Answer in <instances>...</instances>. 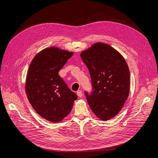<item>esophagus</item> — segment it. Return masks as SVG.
<instances>
[{"label": "esophagus", "instance_id": "esophagus-1", "mask_svg": "<svg viewBox=\"0 0 158 158\" xmlns=\"http://www.w3.org/2000/svg\"><path fill=\"white\" fill-rule=\"evenodd\" d=\"M77 94L79 98H81L82 96V91H80V90H79V91H78L77 92Z\"/></svg>", "mask_w": 158, "mask_h": 158}]
</instances>
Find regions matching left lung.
I'll use <instances>...</instances> for the list:
<instances>
[{
  "label": "left lung",
  "instance_id": "1",
  "mask_svg": "<svg viewBox=\"0 0 158 158\" xmlns=\"http://www.w3.org/2000/svg\"><path fill=\"white\" fill-rule=\"evenodd\" d=\"M93 91L85 93L88 104L101 121L115 117L128 98L130 73L124 57L109 44L97 42L81 53Z\"/></svg>",
  "mask_w": 158,
  "mask_h": 158
}]
</instances>
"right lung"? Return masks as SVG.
Returning <instances> with one entry per match:
<instances>
[{
    "label": "right lung",
    "mask_w": 158,
    "mask_h": 158,
    "mask_svg": "<svg viewBox=\"0 0 158 158\" xmlns=\"http://www.w3.org/2000/svg\"><path fill=\"white\" fill-rule=\"evenodd\" d=\"M73 54L56 47L46 48L29 65L25 84L27 97L37 113L48 121H61L77 98L58 74Z\"/></svg>",
    "instance_id": "obj_1"
}]
</instances>
